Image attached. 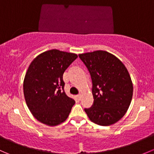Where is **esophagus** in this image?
Returning <instances> with one entry per match:
<instances>
[{
  "instance_id": "34e87169",
  "label": "esophagus",
  "mask_w": 154,
  "mask_h": 154,
  "mask_svg": "<svg viewBox=\"0 0 154 154\" xmlns=\"http://www.w3.org/2000/svg\"><path fill=\"white\" fill-rule=\"evenodd\" d=\"M81 97H82V96H81V94H80L77 95V98H78L79 100H80V99H81Z\"/></svg>"
}]
</instances>
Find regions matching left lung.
<instances>
[{
    "mask_svg": "<svg viewBox=\"0 0 154 154\" xmlns=\"http://www.w3.org/2000/svg\"><path fill=\"white\" fill-rule=\"evenodd\" d=\"M92 81L94 103L84 109L90 120L100 126L119 122L127 112L133 86L128 71L116 56L104 51L79 54Z\"/></svg>",
    "mask_w": 154,
    "mask_h": 154,
    "instance_id": "1",
    "label": "left lung"
}]
</instances>
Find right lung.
Here are the masks:
<instances>
[{"label":"right lung","mask_w":154,"mask_h":154,"mask_svg":"<svg viewBox=\"0 0 154 154\" xmlns=\"http://www.w3.org/2000/svg\"><path fill=\"white\" fill-rule=\"evenodd\" d=\"M77 58L72 53L53 49L37 56L24 80V95L32 116L42 123L56 126L67 119L74 100L66 95L63 76Z\"/></svg>","instance_id":"add662e5"}]
</instances>
